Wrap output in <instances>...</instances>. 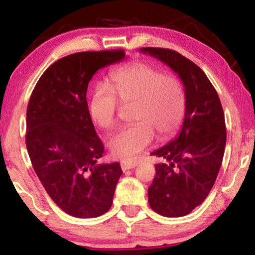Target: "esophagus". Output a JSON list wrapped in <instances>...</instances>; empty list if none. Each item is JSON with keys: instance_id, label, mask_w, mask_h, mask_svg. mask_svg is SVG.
Segmentation results:
<instances>
[{"instance_id": "1", "label": "esophagus", "mask_w": 255, "mask_h": 255, "mask_svg": "<svg viewBox=\"0 0 255 255\" xmlns=\"http://www.w3.org/2000/svg\"><path fill=\"white\" fill-rule=\"evenodd\" d=\"M137 162H128V161H123L120 163V166H122L123 171H127V170H130L133 169L137 165Z\"/></svg>"}]
</instances>
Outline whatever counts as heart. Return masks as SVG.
Wrapping results in <instances>:
<instances>
[{
	"mask_svg": "<svg viewBox=\"0 0 255 255\" xmlns=\"http://www.w3.org/2000/svg\"><path fill=\"white\" fill-rule=\"evenodd\" d=\"M110 89L98 86L90 101V115L101 129L116 126L123 107H132L131 126L120 129L108 140L116 158L130 161L153 143L174 135L183 122L185 92L181 82L157 68L135 63L110 74Z\"/></svg>",
	"mask_w": 255,
	"mask_h": 255,
	"instance_id": "1",
	"label": "heart"
}]
</instances>
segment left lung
I'll use <instances>...</instances> for the list:
<instances>
[{
  "label": "left lung",
  "instance_id": "obj_1",
  "mask_svg": "<svg viewBox=\"0 0 255 255\" xmlns=\"http://www.w3.org/2000/svg\"><path fill=\"white\" fill-rule=\"evenodd\" d=\"M178 73L185 92V115L180 135L152 155L167 163L155 165L148 204L165 217H182L209 195L221 169L226 145L221 100L201 68L172 49H140Z\"/></svg>",
  "mask_w": 255,
  "mask_h": 255
}]
</instances>
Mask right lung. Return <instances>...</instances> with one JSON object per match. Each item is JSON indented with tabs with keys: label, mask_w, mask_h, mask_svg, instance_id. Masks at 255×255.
<instances>
[{
	"label": "right lung",
	"mask_w": 255,
	"mask_h": 255,
	"mask_svg": "<svg viewBox=\"0 0 255 255\" xmlns=\"http://www.w3.org/2000/svg\"><path fill=\"white\" fill-rule=\"evenodd\" d=\"M124 57L116 49L60 58L40 76L28 103L25 144L33 170L55 204L77 218L107 213L123 173L118 162L97 165L105 147L86 91L94 73Z\"/></svg>",
	"instance_id": "add662e5"
}]
</instances>
